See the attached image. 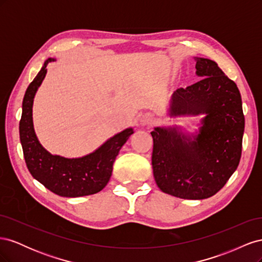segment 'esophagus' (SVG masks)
Returning <instances> with one entry per match:
<instances>
[{
    "label": "esophagus",
    "mask_w": 262,
    "mask_h": 262,
    "mask_svg": "<svg viewBox=\"0 0 262 262\" xmlns=\"http://www.w3.org/2000/svg\"><path fill=\"white\" fill-rule=\"evenodd\" d=\"M140 122H141L142 125H152L153 122H154V119H153L152 116L144 115V116H142Z\"/></svg>",
    "instance_id": "obj_1"
}]
</instances>
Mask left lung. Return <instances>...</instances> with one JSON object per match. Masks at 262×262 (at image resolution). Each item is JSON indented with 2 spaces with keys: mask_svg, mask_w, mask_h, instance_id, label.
<instances>
[{
  "mask_svg": "<svg viewBox=\"0 0 262 262\" xmlns=\"http://www.w3.org/2000/svg\"><path fill=\"white\" fill-rule=\"evenodd\" d=\"M194 60L201 80L173 92L168 115L204 117L194 133L177 125L154 128L152 166L163 192L202 200L220 191L238 166L245 118L237 85L214 61Z\"/></svg>",
  "mask_w": 262,
  "mask_h": 262,
  "instance_id": "left-lung-1",
  "label": "left lung"
}]
</instances>
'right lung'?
<instances>
[{"instance_id": "add662e5", "label": "right lung", "mask_w": 262, "mask_h": 262, "mask_svg": "<svg viewBox=\"0 0 262 262\" xmlns=\"http://www.w3.org/2000/svg\"><path fill=\"white\" fill-rule=\"evenodd\" d=\"M53 61L54 58L45 61L23 99L19 138L27 168L36 180L60 196L77 198L97 193L108 184L119 150L134 131L131 126L126 128L82 157L68 158L48 152L36 136L33 105L35 95L46 77L47 66Z\"/></svg>"}]
</instances>
